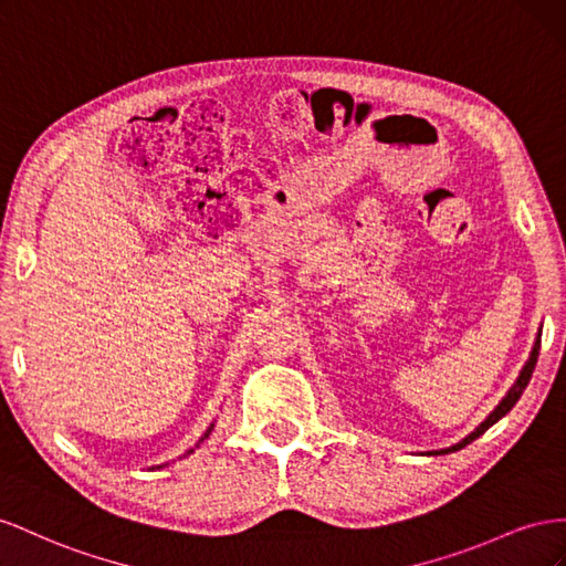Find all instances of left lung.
Wrapping results in <instances>:
<instances>
[{
  "mask_svg": "<svg viewBox=\"0 0 566 566\" xmlns=\"http://www.w3.org/2000/svg\"><path fill=\"white\" fill-rule=\"evenodd\" d=\"M538 350H541V332H538V336H536V344H534V348H531V355H528L526 365L522 367L520 377H516V381L512 384V389L507 391V396L497 402L495 410H493L486 419H483V422H481L472 433H467L460 443L450 446V448H441V450H429V453H424V455H448V453H455V450H460V448H464L467 443H472L474 439H479V436H481L483 431H486L489 427H493V424L497 422V419H503V417H505V415L516 406V400L522 398L524 389L528 386L531 375H534V367H536V363H538Z\"/></svg>",
  "mask_w": 566,
  "mask_h": 566,
  "instance_id": "left-lung-1",
  "label": "left lung"
}]
</instances>
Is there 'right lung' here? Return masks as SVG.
Wrapping results in <instances>:
<instances>
[{
    "label": "right lung",
    "instance_id": "add662e5",
    "mask_svg": "<svg viewBox=\"0 0 566 566\" xmlns=\"http://www.w3.org/2000/svg\"><path fill=\"white\" fill-rule=\"evenodd\" d=\"M211 431H213V424H211V427H208V429H206V433H203V436H201V441H203V439H208V433H211ZM201 441H199V443H201ZM199 443H197V446H199ZM189 453H191V450H187V455H189Z\"/></svg>",
    "mask_w": 566,
    "mask_h": 566
}]
</instances>
